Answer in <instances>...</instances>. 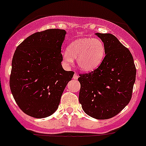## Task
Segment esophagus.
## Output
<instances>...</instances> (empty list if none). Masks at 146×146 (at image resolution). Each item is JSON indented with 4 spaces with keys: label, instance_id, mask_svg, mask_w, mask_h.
Returning a JSON list of instances; mask_svg holds the SVG:
<instances>
[{
    "label": "esophagus",
    "instance_id": "esophagus-1",
    "mask_svg": "<svg viewBox=\"0 0 146 146\" xmlns=\"http://www.w3.org/2000/svg\"><path fill=\"white\" fill-rule=\"evenodd\" d=\"M73 79H75V80L78 79V74H76V73H75V74L73 75Z\"/></svg>",
    "mask_w": 146,
    "mask_h": 146
}]
</instances>
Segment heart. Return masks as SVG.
Returning <instances> with one entry per match:
<instances>
[{"label":"heart","instance_id":"1","mask_svg":"<svg viewBox=\"0 0 146 146\" xmlns=\"http://www.w3.org/2000/svg\"><path fill=\"white\" fill-rule=\"evenodd\" d=\"M105 56V47L97 38H83L73 41L62 53L64 62L70 65L76 59L78 68L82 71L94 70L100 65Z\"/></svg>","mask_w":146,"mask_h":146}]
</instances>
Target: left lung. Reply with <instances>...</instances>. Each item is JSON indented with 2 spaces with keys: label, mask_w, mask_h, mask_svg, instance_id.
Segmentation results:
<instances>
[{
  "label": "left lung",
  "mask_w": 146,
  "mask_h": 146,
  "mask_svg": "<svg viewBox=\"0 0 146 146\" xmlns=\"http://www.w3.org/2000/svg\"><path fill=\"white\" fill-rule=\"evenodd\" d=\"M105 47V57L96 70L80 74L79 102L88 116L107 119L129 104L136 68L130 50L111 34L96 33Z\"/></svg>",
  "instance_id": "8db88e82"
}]
</instances>
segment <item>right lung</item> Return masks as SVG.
<instances>
[{"mask_svg": "<svg viewBox=\"0 0 146 146\" xmlns=\"http://www.w3.org/2000/svg\"><path fill=\"white\" fill-rule=\"evenodd\" d=\"M65 34L59 29L36 32L24 39L13 54L11 91L19 107L32 117H47L58 110L74 74L61 65Z\"/></svg>", "mask_w": 146, "mask_h": 146, "instance_id": "obj_1", "label": "right lung"}]
</instances>
